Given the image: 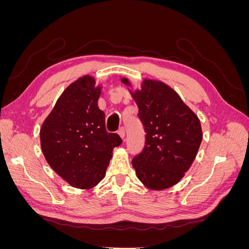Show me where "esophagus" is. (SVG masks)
Listing matches in <instances>:
<instances>
[{
    "mask_svg": "<svg viewBox=\"0 0 249 249\" xmlns=\"http://www.w3.org/2000/svg\"><path fill=\"white\" fill-rule=\"evenodd\" d=\"M118 134H119V136L122 137L123 139L125 137V129H124V126H122V127H120V129L118 130Z\"/></svg>",
    "mask_w": 249,
    "mask_h": 249,
    "instance_id": "esophagus-1",
    "label": "esophagus"
}]
</instances>
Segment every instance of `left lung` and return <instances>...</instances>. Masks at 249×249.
Here are the masks:
<instances>
[{
    "mask_svg": "<svg viewBox=\"0 0 249 249\" xmlns=\"http://www.w3.org/2000/svg\"><path fill=\"white\" fill-rule=\"evenodd\" d=\"M122 81L130 86L127 79ZM131 93L146 133L133 167L149 189H166L179 182L196 157L202 140L200 122L175 90L160 81L144 80L141 90Z\"/></svg>",
    "mask_w": 249,
    "mask_h": 249,
    "instance_id": "1",
    "label": "left lung"
}]
</instances>
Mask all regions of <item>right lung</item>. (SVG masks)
<instances>
[{
	"label": "right lung",
	"mask_w": 249,
	"mask_h": 249,
	"mask_svg": "<svg viewBox=\"0 0 249 249\" xmlns=\"http://www.w3.org/2000/svg\"><path fill=\"white\" fill-rule=\"evenodd\" d=\"M101 87L84 76L67 87L40 129L42 153L50 166L72 187L90 189L106 175L112 150L122 144L108 133L97 100Z\"/></svg>",
	"instance_id": "add662e5"
}]
</instances>
